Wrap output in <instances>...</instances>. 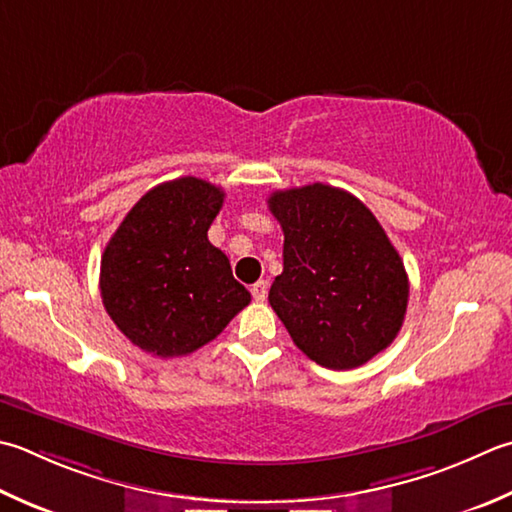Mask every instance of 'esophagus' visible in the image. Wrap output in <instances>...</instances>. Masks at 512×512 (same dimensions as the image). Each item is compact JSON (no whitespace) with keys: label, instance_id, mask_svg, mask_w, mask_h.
<instances>
[{"label":"esophagus","instance_id":"obj_1","mask_svg":"<svg viewBox=\"0 0 512 512\" xmlns=\"http://www.w3.org/2000/svg\"><path fill=\"white\" fill-rule=\"evenodd\" d=\"M250 293H253L255 302H264L266 295H268V282H266V279H259L257 284H253V288H250Z\"/></svg>","mask_w":512,"mask_h":512}]
</instances>
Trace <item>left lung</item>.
<instances>
[{"mask_svg":"<svg viewBox=\"0 0 512 512\" xmlns=\"http://www.w3.org/2000/svg\"><path fill=\"white\" fill-rule=\"evenodd\" d=\"M284 270L268 302L295 346L319 366L350 370L393 344L408 275L382 224L355 195L326 184L275 190Z\"/></svg>","mask_w":512,"mask_h":512,"instance_id":"obj_1","label":"left lung"}]
</instances>
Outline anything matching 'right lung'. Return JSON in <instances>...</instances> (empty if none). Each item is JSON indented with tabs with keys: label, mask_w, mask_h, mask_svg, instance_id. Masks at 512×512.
Wrapping results in <instances>:
<instances>
[{
	"label": "right lung",
	"mask_w": 512,
	"mask_h": 512,
	"mask_svg": "<svg viewBox=\"0 0 512 512\" xmlns=\"http://www.w3.org/2000/svg\"><path fill=\"white\" fill-rule=\"evenodd\" d=\"M224 190L197 177L159 184L130 208L102 255L106 313L150 355L182 357L222 333L250 293L208 242Z\"/></svg>",
	"instance_id": "add662e5"
}]
</instances>
